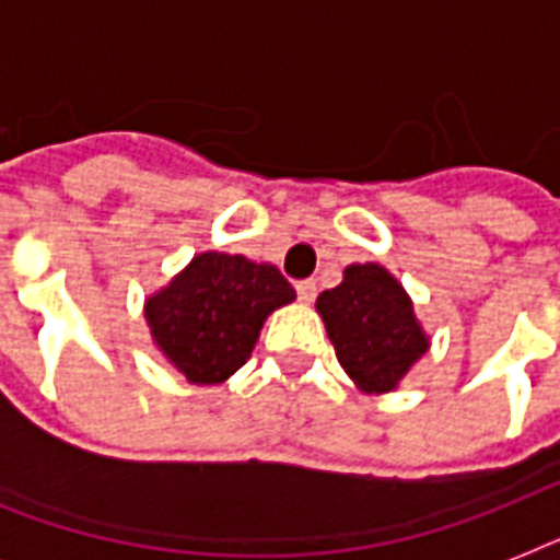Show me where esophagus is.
<instances>
[{"label":"esophagus","mask_w":560,"mask_h":560,"mask_svg":"<svg viewBox=\"0 0 560 560\" xmlns=\"http://www.w3.org/2000/svg\"><path fill=\"white\" fill-rule=\"evenodd\" d=\"M296 293L302 302H314L316 299V281L314 279H305V281H296Z\"/></svg>","instance_id":"34e87169"}]
</instances>
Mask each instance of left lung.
Segmentation results:
<instances>
[{"mask_svg":"<svg viewBox=\"0 0 560 560\" xmlns=\"http://www.w3.org/2000/svg\"><path fill=\"white\" fill-rule=\"evenodd\" d=\"M337 360L360 392L383 395L430 349L412 299L381 264H351L337 288L316 299Z\"/></svg>","mask_w":560,"mask_h":560,"instance_id":"1","label":"left lung"}]
</instances>
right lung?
<instances>
[{
    "instance_id": "1",
    "label": "right lung",
    "mask_w": 560,
    "mask_h": 560,
    "mask_svg": "<svg viewBox=\"0 0 560 560\" xmlns=\"http://www.w3.org/2000/svg\"><path fill=\"white\" fill-rule=\"evenodd\" d=\"M293 299L296 290L272 264L200 253L144 299V319L171 366L186 374L188 383L211 386L244 366L264 319Z\"/></svg>"
}]
</instances>
